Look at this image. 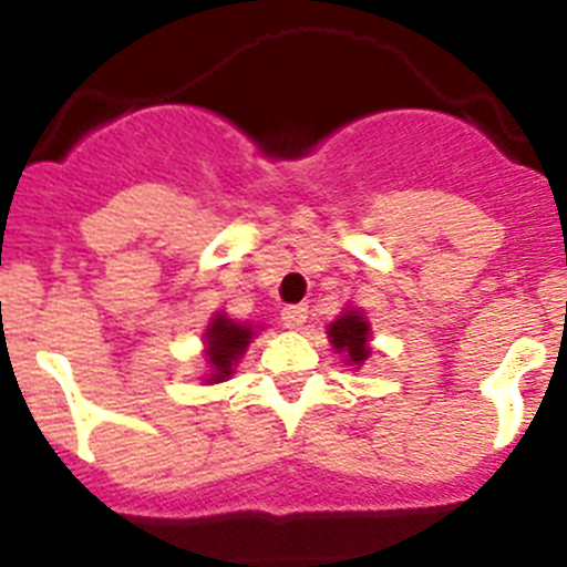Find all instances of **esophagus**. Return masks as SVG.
<instances>
[{
	"label": "esophagus",
	"instance_id": "1",
	"mask_svg": "<svg viewBox=\"0 0 567 567\" xmlns=\"http://www.w3.org/2000/svg\"><path fill=\"white\" fill-rule=\"evenodd\" d=\"M309 318V309L307 307H284L280 309V320H284V327L287 329H303Z\"/></svg>",
	"mask_w": 567,
	"mask_h": 567
}]
</instances>
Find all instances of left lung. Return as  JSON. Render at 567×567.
<instances>
[{"mask_svg": "<svg viewBox=\"0 0 567 567\" xmlns=\"http://www.w3.org/2000/svg\"><path fill=\"white\" fill-rule=\"evenodd\" d=\"M327 338L334 352L343 358V363L354 365V369H360L369 360V354H372V346H369V340H372V323L354 307H346L329 323Z\"/></svg>", "mask_w": 567, "mask_h": 567, "instance_id": "left-lung-1", "label": "left lung"}]
</instances>
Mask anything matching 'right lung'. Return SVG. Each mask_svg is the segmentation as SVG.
<instances>
[{"label": "right lung", "mask_w": 567, "mask_h": 567, "mask_svg": "<svg viewBox=\"0 0 567 567\" xmlns=\"http://www.w3.org/2000/svg\"><path fill=\"white\" fill-rule=\"evenodd\" d=\"M260 327L252 323H240L233 320L227 312H215L209 318L207 329H204V358H207V372H204V383H224L235 374V365L244 358L247 346L258 334Z\"/></svg>", "instance_id": "1"}]
</instances>
